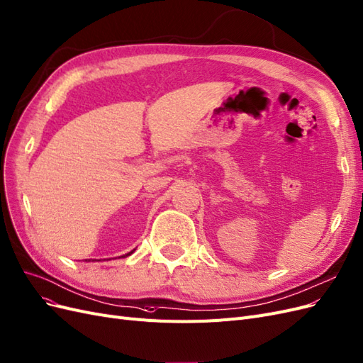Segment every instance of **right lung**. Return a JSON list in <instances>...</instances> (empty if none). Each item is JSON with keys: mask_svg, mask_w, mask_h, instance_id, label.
Here are the masks:
<instances>
[{"mask_svg": "<svg viewBox=\"0 0 363 363\" xmlns=\"http://www.w3.org/2000/svg\"><path fill=\"white\" fill-rule=\"evenodd\" d=\"M133 251H135V249H133ZM133 251H132V252H133ZM132 252H129V254H126V257H128V255H130V254H132ZM85 261H86V259H85ZM89 261H90V259H89Z\"/></svg>", "mask_w": 363, "mask_h": 363, "instance_id": "right-lung-1", "label": "right lung"}]
</instances>
